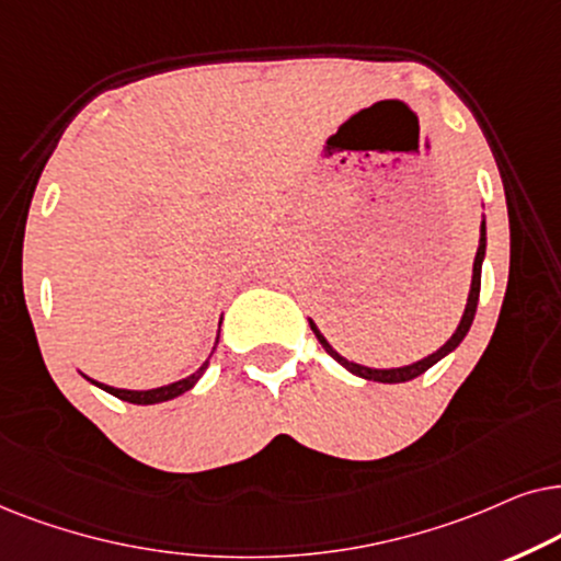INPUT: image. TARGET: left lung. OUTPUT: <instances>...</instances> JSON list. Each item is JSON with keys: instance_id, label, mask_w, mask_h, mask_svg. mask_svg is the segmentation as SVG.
<instances>
[{"instance_id": "obj_1", "label": "left lung", "mask_w": 561, "mask_h": 561, "mask_svg": "<svg viewBox=\"0 0 561 561\" xmlns=\"http://www.w3.org/2000/svg\"><path fill=\"white\" fill-rule=\"evenodd\" d=\"M488 233H484V220H482V226H480V249H477V256H474V268H472V287H469V297H467V308H465V316H461V320H459V325H457V331H454V335L449 341L444 343L442 348L438 351H433L431 356H425V358H421V362H415V364H408V367H398V369H371V367H362V364H356V362H348V358H343L339 351H335L331 343L325 341V335L318 331L316 328V323H312L310 320V328H312V333L318 335V341L323 343V348L328 351V354H331L335 362L341 364V367H346L351 375H356V377H362V379H371V382H385V385H398V382H408V379H415V377H421L423 371H428L433 364L436 362H442V358L446 356V354H451L454 348L459 346L461 341H465V335L469 333V328H472V320H474V312H477V302H480V279H482V261H484V249H488V238H484Z\"/></svg>"}]
</instances>
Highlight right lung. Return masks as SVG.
I'll return each mask as SVG.
<instances>
[{
  "label": "right lung",
  "instance_id": "right-lung-1",
  "mask_svg": "<svg viewBox=\"0 0 561 561\" xmlns=\"http://www.w3.org/2000/svg\"><path fill=\"white\" fill-rule=\"evenodd\" d=\"M215 346H218V341H215ZM213 351H215V348H213ZM210 356H213V354H210ZM207 364H210V358H207V362H205L203 367H199L197 371H194V375L184 377V379H179V382H171V385L156 387V390H119V387H110V385L94 382V379H89L87 375H84V377H87L89 382H92V385L102 387L104 392L115 394V398L125 400V402H133V405H156V402H167V400H174V398H179V394H184L186 390H192V387L197 385V379L205 375Z\"/></svg>",
  "mask_w": 561,
  "mask_h": 561
}]
</instances>
